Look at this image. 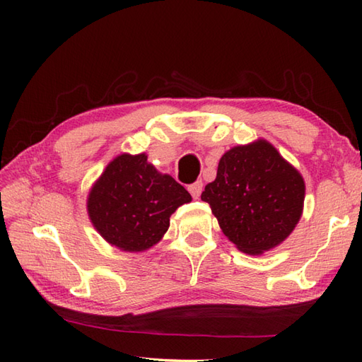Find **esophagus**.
Segmentation results:
<instances>
[{
    "label": "esophagus",
    "mask_w": 362,
    "mask_h": 362,
    "mask_svg": "<svg viewBox=\"0 0 362 362\" xmlns=\"http://www.w3.org/2000/svg\"><path fill=\"white\" fill-rule=\"evenodd\" d=\"M202 187H204L202 180H196L194 183H191V185L188 187V191L194 199H199V196H201V193H202Z\"/></svg>",
    "instance_id": "34e87169"
}]
</instances>
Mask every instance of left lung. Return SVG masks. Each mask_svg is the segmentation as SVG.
<instances>
[{
  "mask_svg": "<svg viewBox=\"0 0 362 362\" xmlns=\"http://www.w3.org/2000/svg\"><path fill=\"white\" fill-rule=\"evenodd\" d=\"M201 199L238 249L258 255L294 230L303 209L305 183L272 144L259 140L226 152L216 179Z\"/></svg>",
  "mask_w": 362,
  "mask_h": 362,
  "instance_id": "8db88e82",
  "label": "left lung"
}]
</instances>
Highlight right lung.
<instances>
[{
	"label": "right lung",
	"mask_w": 362,
	"mask_h": 362,
	"mask_svg": "<svg viewBox=\"0 0 362 362\" xmlns=\"http://www.w3.org/2000/svg\"><path fill=\"white\" fill-rule=\"evenodd\" d=\"M191 196L171 175L160 174L144 153L110 161L88 196V214L104 240L126 252L160 241L169 216Z\"/></svg>",
	"instance_id": "add662e5"
}]
</instances>
